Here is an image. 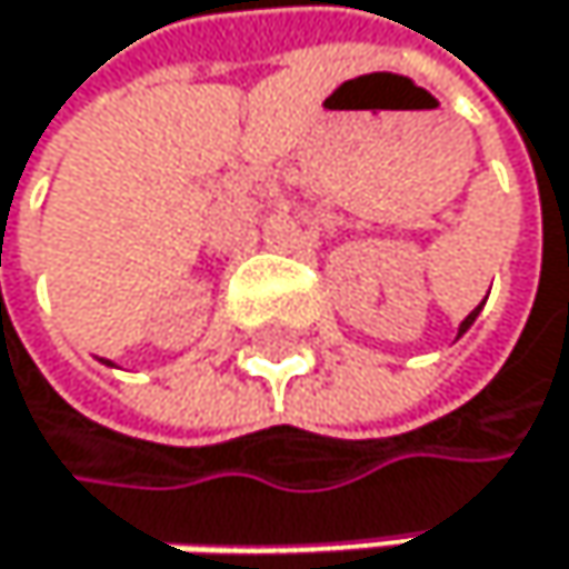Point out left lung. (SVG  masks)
<instances>
[{"label":"left lung","instance_id":"left-lung-1","mask_svg":"<svg viewBox=\"0 0 569 569\" xmlns=\"http://www.w3.org/2000/svg\"><path fill=\"white\" fill-rule=\"evenodd\" d=\"M475 317H478V310H475V313H468V320H465V323H461V335H465V331H468V327H471V323H475Z\"/></svg>","mask_w":569,"mask_h":569}]
</instances>
